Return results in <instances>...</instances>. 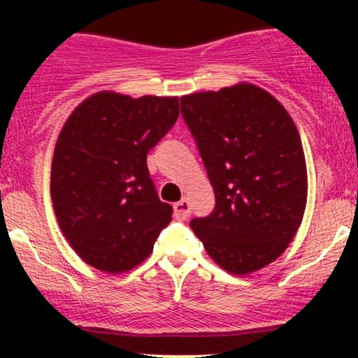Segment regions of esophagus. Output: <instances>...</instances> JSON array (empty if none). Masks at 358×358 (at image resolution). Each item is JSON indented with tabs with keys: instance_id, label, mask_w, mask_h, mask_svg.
Listing matches in <instances>:
<instances>
[{
	"instance_id": "34e87169",
	"label": "esophagus",
	"mask_w": 358,
	"mask_h": 358,
	"mask_svg": "<svg viewBox=\"0 0 358 358\" xmlns=\"http://www.w3.org/2000/svg\"><path fill=\"white\" fill-rule=\"evenodd\" d=\"M173 208H175L176 219H187V217L190 215V212H192L190 203H188V200H185V199L180 200V202H176L173 205Z\"/></svg>"
}]
</instances>
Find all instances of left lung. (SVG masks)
<instances>
[{"label":"left lung","mask_w":358,"mask_h":358,"mask_svg":"<svg viewBox=\"0 0 358 358\" xmlns=\"http://www.w3.org/2000/svg\"><path fill=\"white\" fill-rule=\"evenodd\" d=\"M215 207L190 227L222 269L249 274L285 252L306 207V163L293 119L250 84L180 99Z\"/></svg>","instance_id":"obj_1"}]
</instances>
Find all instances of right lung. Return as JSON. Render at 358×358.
Here are the masks:
<instances>
[{"mask_svg": "<svg viewBox=\"0 0 358 358\" xmlns=\"http://www.w3.org/2000/svg\"><path fill=\"white\" fill-rule=\"evenodd\" d=\"M178 97L90 96L57 139L50 192L57 220L92 268L124 273L153 250L173 207L159 200L148 151L178 119Z\"/></svg>", "mask_w": 358, "mask_h": 358, "instance_id": "add662e5", "label": "right lung"}]
</instances>
